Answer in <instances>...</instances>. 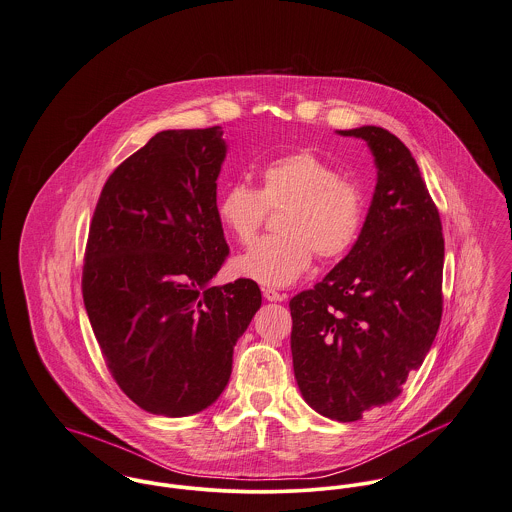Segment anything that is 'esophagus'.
Masks as SVG:
<instances>
[{
  "instance_id": "obj_1",
  "label": "esophagus",
  "mask_w": 512,
  "mask_h": 512,
  "mask_svg": "<svg viewBox=\"0 0 512 512\" xmlns=\"http://www.w3.org/2000/svg\"><path fill=\"white\" fill-rule=\"evenodd\" d=\"M263 296H265L269 302H283V300H286V294L277 292L275 288H263Z\"/></svg>"
}]
</instances>
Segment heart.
<instances>
[{
    "instance_id": "heart-1",
    "label": "heart",
    "mask_w": 512,
    "mask_h": 512,
    "mask_svg": "<svg viewBox=\"0 0 512 512\" xmlns=\"http://www.w3.org/2000/svg\"><path fill=\"white\" fill-rule=\"evenodd\" d=\"M259 182V190L233 182L216 202L218 222L241 245L257 237L269 210L284 208L281 233L237 257V275L288 286L310 269L314 253L336 261L355 245L367 212L365 192L324 157L308 149L286 153L261 167Z\"/></svg>"
}]
</instances>
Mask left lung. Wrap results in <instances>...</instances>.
Masks as SVG:
<instances>
[{
	"mask_svg": "<svg viewBox=\"0 0 512 512\" xmlns=\"http://www.w3.org/2000/svg\"><path fill=\"white\" fill-rule=\"evenodd\" d=\"M338 133L369 145L377 186L351 251L290 300V349L304 400L322 416L355 422L393 402L432 347L444 306V235L398 137L375 125Z\"/></svg>",
	"mask_w": 512,
	"mask_h": 512,
	"instance_id": "1",
	"label": "left lung"
}]
</instances>
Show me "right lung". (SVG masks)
Instances as JSON below:
<instances>
[{"label": "right lung", "mask_w": 512, "mask_h": 512, "mask_svg": "<svg viewBox=\"0 0 512 512\" xmlns=\"http://www.w3.org/2000/svg\"><path fill=\"white\" fill-rule=\"evenodd\" d=\"M222 135L216 125L151 137L110 174L90 224L84 306L115 383L151 414L216 402L261 306L251 279L210 284L229 253L216 216Z\"/></svg>", "instance_id": "right-lung-1"}]
</instances>
